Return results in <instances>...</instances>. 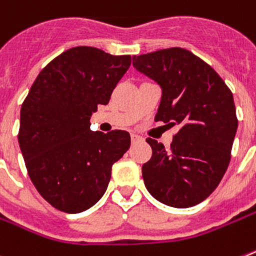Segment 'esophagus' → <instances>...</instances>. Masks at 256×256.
<instances>
[{
    "instance_id": "esophagus-1",
    "label": "esophagus",
    "mask_w": 256,
    "mask_h": 256,
    "mask_svg": "<svg viewBox=\"0 0 256 256\" xmlns=\"http://www.w3.org/2000/svg\"><path fill=\"white\" fill-rule=\"evenodd\" d=\"M140 140H143V138H142L140 135L132 134V143H136V142H140Z\"/></svg>"
}]
</instances>
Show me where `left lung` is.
<instances>
[{"label": "left lung", "instance_id": "left-lung-1", "mask_svg": "<svg viewBox=\"0 0 256 256\" xmlns=\"http://www.w3.org/2000/svg\"><path fill=\"white\" fill-rule=\"evenodd\" d=\"M132 66L161 87L154 121L180 128L169 150L147 138L152 158L142 166L146 188L170 207L196 206L218 188L230 161L238 128L233 94L211 66L184 48L134 56Z\"/></svg>", "mask_w": 256, "mask_h": 256}]
</instances>
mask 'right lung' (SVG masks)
Masks as SVG:
<instances>
[{
	"label": "right lung",
	"instance_id": "obj_1",
	"mask_svg": "<svg viewBox=\"0 0 256 256\" xmlns=\"http://www.w3.org/2000/svg\"><path fill=\"white\" fill-rule=\"evenodd\" d=\"M130 65V56L75 46L42 68L23 102L18 142L26 168L60 211L79 214L96 204L113 164L130 148L128 132L90 128L92 113L108 104Z\"/></svg>",
	"mask_w": 256,
	"mask_h": 256
}]
</instances>
